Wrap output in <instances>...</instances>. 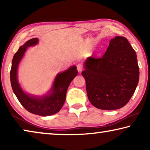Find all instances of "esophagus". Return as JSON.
<instances>
[{
  "label": "esophagus",
  "instance_id": "34e87169",
  "mask_svg": "<svg viewBox=\"0 0 150 150\" xmlns=\"http://www.w3.org/2000/svg\"><path fill=\"white\" fill-rule=\"evenodd\" d=\"M77 71H78L79 72L82 71L83 69V65L81 64V63H79V64L77 65Z\"/></svg>",
  "mask_w": 150,
  "mask_h": 150
}]
</instances>
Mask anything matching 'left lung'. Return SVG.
Returning a JSON list of instances; mask_svg holds the SVG:
<instances>
[{
    "instance_id": "1",
    "label": "left lung",
    "mask_w": 150,
    "mask_h": 150,
    "mask_svg": "<svg viewBox=\"0 0 150 150\" xmlns=\"http://www.w3.org/2000/svg\"><path fill=\"white\" fill-rule=\"evenodd\" d=\"M81 74L90 103L101 110L120 108L130 100L139 81L135 51L126 38L111 39L102 57H88Z\"/></svg>"
}]
</instances>
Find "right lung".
<instances>
[{
    "instance_id": "right-lung-1",
    "label": "right lung",
    "mask_w": 150,
    "mask_h": 150,
    "mask_svg": "<svg viewBox=\"0 0 150 150\" xmlns=\"http://www.w3.org/2000/svg\"><path fill=\"white\" fill-rule=\"evenodd\" d=\"M38 42L37 38L30 40L21 45L14 54L12 61L11 83L14 93L26 110L34 115L46 116L55 115L62 108L67 88L78 71L76 66L73 65L65 71L58 73L50 91L44 95H32L25 93L18 80V68L28 47L34 46Z\"/></svg>"
}]
</instances>
